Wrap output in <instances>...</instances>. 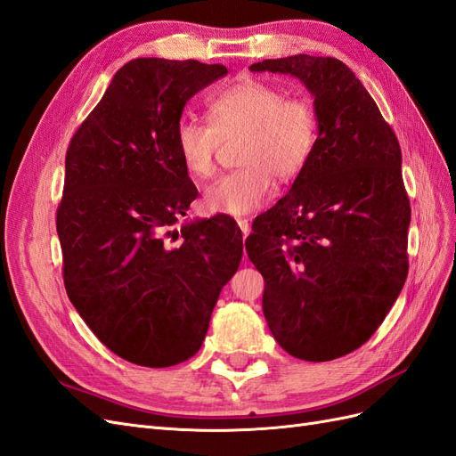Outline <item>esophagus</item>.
<instances>
[{"mask_svg":"<svg viewBox=\"0 0 456 456\" xmlns=\"http://www.w3.org/2000/svg\"><path fill=\"white\" fill-rule=\"evenodd\" d=\"M238 226H240V230H241L243 236H249V232H251L249 220H247V218H238Z\"/></svg>","mask_w":456,"mask_h":456,"instance_id":"1","label":"esophagus"}]
</instances>
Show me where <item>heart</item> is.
Masks as SVG:
<instances>
[{
  "label": "heart",
  "instance_id": "heart-1",
  "mask_svg": "<svg viewBox=\"0 0 456 456\" xmlns=\"http://www.w3.org/2000/svg\"><path fill=\"white\" fill-rule=\"evenodd\" d=\"M209 123L183 118L175 146L194 178L215 171L220 139L243 133L241 169L223 175L205 188L203 207L213 215H249L265 205L275 181L289 183L305 171L317 141V116L306 99L287 96L281 87L245 77L207 104Z\"/></svg>",
  "mask_w": 456,
  "mask_h": 456
}]
</instances>
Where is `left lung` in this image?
I'll use <instances>...</instances> for the list:
<instances>
[{"instance_id": "1", "label": "left lung", "mask_w": 456, "mask_h": 456, "mask_svg": "<svg viewBox=\"0 0 456 456\" xmlns=\"http://www.w3.org/2000/svg\"><path fill=\"white\" fill-rule=\"evenodd\" d=\"M251 70L291 74L314 94V154L289 194L255 218L245 249L265 278L273 338L298 360L330 362L372 337L407 280L402 148L338 59L293 54Z\"/></svg>"}]
</instances>
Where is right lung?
Masks as SVG:
<instances>
[{
	"label": "right lung",
	"instance_id": "1",
	"mask_svg": "<svg viewBox=\"0 0 456 456\" xmlns=\"http://www.w3.org/2000/svg\"><path fill=\"white\" fill-rule=\"evenodd\" d=\"M226 74L198 61H129L66 150L57 209L66 293L96 338L136 365L190 360L240 266L241 232L228 216L175 228L198 198L176 123Z\"/></svg>",
	"mask_w": 456,
	"mask_h": 456
}]
</instances>
